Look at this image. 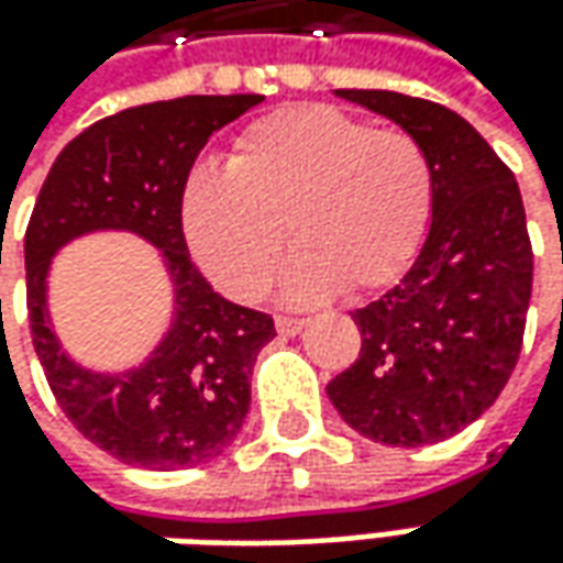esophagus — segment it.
<instances>
[{"label": "esophagus", "mask_w": 563, "mask_h": 563, "mask_svg": "<svg viewBox=\"0 0 563 563\" xmlns=\"http://www.w3.org/2000/svg\"><path fill=\"white\" fill-rule=\"evenodd\" d=\"M305 323H308L305 318H292V314H277V333H283V336H296V333H301V330H305Z\"/></svg>", "instance_id": "1"}]
</instances>
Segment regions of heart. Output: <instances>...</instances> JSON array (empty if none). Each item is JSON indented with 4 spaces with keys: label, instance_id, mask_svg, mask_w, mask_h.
Wrapping results in <instances>:
<instances>
[{
    "label": "heart",
    "instance_id": "1",
    "mask_svg": "<svg viewBox=\"0 0 563 563\" xmlns=\"http://www.w3.org/2000/svg\"><path fill=\"white\" fill-rule=\"evenodd\" d=\"M433 192V162L408 130L299 106L249 126L230 170H192L184 230L205 274L236 299H258L271 286L283 230L299 249L286 274L292 296L336 286L361 296L405 274Z\"/></svg>",
    "mask_w": 563,
    "mask_h": 563
}]
</instances>
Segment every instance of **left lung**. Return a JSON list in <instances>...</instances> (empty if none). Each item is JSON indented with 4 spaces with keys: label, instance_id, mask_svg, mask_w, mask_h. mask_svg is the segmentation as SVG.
Wrapping results in <instances>:
<instances>
[{
    "label": "left lung",
    "instance_id": "left-lung-1",
    "mask_svg": "<svg viewBox=\"0 0 563 563\" xmlns=\"http://www.w3.org/2000/svg\"><path fill=\"white\" fill-rule=\"evenodd\" d=\"M386 114L433 162V223L411 271L358 308L355 364L327 396L361 437L433 445L493 405L520 358L533 245L511 167L452 108L389 89H340Z\"/></svg>",
    "mask_w": 563,
    "mask_h": 563
}]
</instances>
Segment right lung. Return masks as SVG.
I'll list each match as a JSON object with an SVG mask.
<instances>
[{"instance_id": "obj_1", "label": "right lung", "mask_w": 563, "mask_h": 563, "mask_svg": "<svg viewBox=\"0 0 563 563\" xmlns=\"http://www.w3.org/2000/svg\"><path fill=\"white\" fill-rule=\"evenodd\" d=\"M264 96H184L126 108L87 126L55 158L24 236L30 340L58 408L111 457L180 471L218 457L243 430L255 358L277 336L274 318L227 301L192 264L184 189L208 136ZM124 225L166 252L178 318L141 368L99 378L64 358L45 320V271L58 244Z\"/></svg>"}]
</instances>
